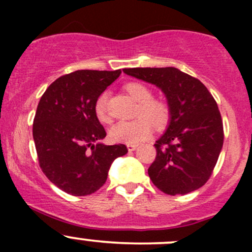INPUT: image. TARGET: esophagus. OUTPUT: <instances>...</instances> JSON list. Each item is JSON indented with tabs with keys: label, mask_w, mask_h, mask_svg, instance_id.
I'll list each match as a JSON object with an SVG mask.
<instances>
[{
	"label": "esophagus",
	"mask_w": 252,
	"mask_h": 252,
	"mask_svg": "<svg viewBox=\"0 0 252 252\" xmlns=\"http://www.w3.org/2000/svg\"><path fill=\"white\" fill-rule=\"evenodd\" d=\"M126 147H128V151H134V150L138 147V145H136V144H128V145H126Z\"/></svg>",
	"instance_id": "1"
}]
</instances>
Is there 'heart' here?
<instances>
[{"instance_id":"obj_1","label":"heart","mask_w":252,"mask_h":252,"mask_svg":"<svg viewBox=\"0 0 252 252\" xmlns=\"http://www.w3.org/2000/svg\"><path fill=\"white\" fill-rule=\"evenodd\" d=\"M126 93L135 102L138 107L135 118L130 122H119L110 129V138L114 142L138 144L150 136L152 124L156 128H162L168 122L171 111L168 105L162 100L154 98L151 89L142 83H129L126 85ZM96 117L102 123H108L111 116L108 113V93L103 91L96 98L94 106Z\"/></svg>"}]
</instances>
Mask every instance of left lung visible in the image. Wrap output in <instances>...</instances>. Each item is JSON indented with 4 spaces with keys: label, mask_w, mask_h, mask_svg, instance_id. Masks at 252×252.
<instances>
[{
    "label": "left lung",
    "mask_w": 252,
    "mask_h": 252,
    "mask_svg": "<svg viewBox=\"0 0 252 252\" xmlns=\"http://www.w3.org/2000/svg\"><path fill=\"white\" fill-rule=\"evenodd\" d=\"M126 74L151 83L166 95L171 117L156 141L149 177L161 191L185 195L210 179L223 146V123L207 88L174 67L126 68Z\"/></svg>",
    "instance_id": "8db88e82"
}]
</instances>
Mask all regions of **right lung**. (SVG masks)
<instances>
[{"label": "right lung", "instance_id": "add662e5", "mask_svg": "<svg viewBox=\"0 0 252 252\" xmlns=\"http://www.w3.org/2000/svg\"><path fill=\"white\" fill-rule=\"evenodd\" d=\"M122 70H77L53 81L40 98L32 138L40 168L53 184L73 196H85L107 180L112 162L126 145H105V128L94 106Z\"/></svg>", "mask_w": 252, "mask_h": 252}]
</instances>
